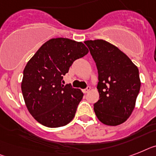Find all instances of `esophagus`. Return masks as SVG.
Instances as JSON below:
<instances>
[{"label": "esophagus", "instance_id": "obj_1", "mask_svg": "<svg viewBox=\"0 0 156 156\" xmlns=\"http://www.w3.org/2000/svg\"><path fill=\"white\" fill-rule=\"evenodd\" d=\"M90 89H91V87H90V86H87V87H86L85 89L82 90V91H83V93H87V92H88L90 91Z\"/></svg>", "mask_w": 156, "mask_h": 156}]
</instances>
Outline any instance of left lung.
Wrapping results in <instances>:
<instances>
[{"label": "left lung", "instance_id": "1", "mask_svg": "<svg viewBox=\"0 0 156 156\" xmlns=\"http://www.w3.org/2000/svg\"><path fill=\"white\" fill-rule=\"evenodd\" d=\"M84 44L98 70L100 99L94 104L96 115L106 125L121 124L132 114L140 92L138 68L126 54L104 40Z\"/></svg>", "mask_w": 156, "mask_h": 156}]
</instances>
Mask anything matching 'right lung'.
Masks as SVG:
<instances>
[{
	"mask_svg": "<svg viewBox=\"0 0 156 156\" xmlns=\"http://www.w3.org/2000/svg\"><path fill=\"white\" fill-rule=\"evenodd\" d=\"M87 52L82 42L53 38L27 63L21 83L23 97L31 115L42 125L62 127L74 118L83 94L79 88L61 83L73 63Z\"/></svg>",
	"mask_w": 156,
	"mask_h": 156,
	"instance_id": "right-lung-1",
	"label": "right lung"
}]
</instances>
